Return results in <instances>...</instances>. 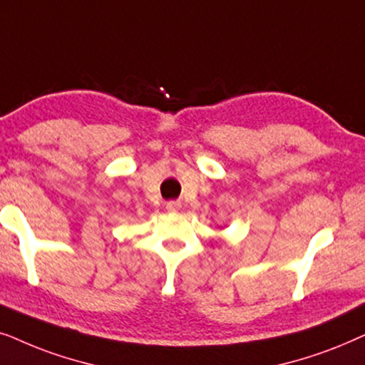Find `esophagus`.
I'll list each match as a JSON object with an SVG mask.
<instances>
[{
	"mask_svg": "<svg viewBox=\"0 0 365 365\" xmlns=\"http://www.w3.org/2000/svg\"><path fill=\"white\" fill-rule=\"evenodd\" d=\"M180 207H182V203H180L178 200H170V202H167V210H168V212H178Z\"/></svg>",
	"mask_w": 365,
	"mask_h": 365,
	"instance_id": "esophagus-1",
	"label": "esophagus"
}]
</instances>
